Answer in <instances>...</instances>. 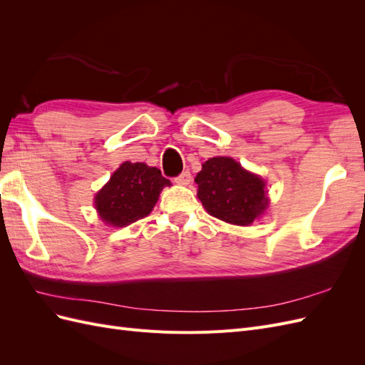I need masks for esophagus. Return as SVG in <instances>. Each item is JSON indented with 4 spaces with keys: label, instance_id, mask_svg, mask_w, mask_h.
Here are the masks:
<instances>
[{
    "label": "esophagus",
    "instance_id": "esophagus-1",
    "mask_svg": "<svg viewBox=\"0 0 365 365\" xmlns=\"http://www.w3.org/2000/svg\"><path fill=\"white\" fill-rule=\"evenodd\" d=\"M173 181L178 185H187V184H190V181H192V175H190L189 170H185V172H182V173L176 176Z\"/></svg>",
    "mask_w": 365,
    "mask_h": 365
}]
</instances>
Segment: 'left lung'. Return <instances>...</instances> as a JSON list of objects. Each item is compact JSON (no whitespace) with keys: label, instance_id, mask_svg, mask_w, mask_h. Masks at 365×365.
Wrapping results in <instances>:
<instances>
[{"label":"left lung","instance_id":"obj_1","mask_svg":"<svg viewBox=\"0 0 365 365\" xmlns=\"http://www.w3.org/2000/svg\"><path fill=\"white\" fill-rule=\"evenodd\" d=\"M195 181L207 212L225 222L250 225L268 207L264 182L233 158H210Z\"/></svg>","mask_w":365,"mask_h":365}]
</instances>
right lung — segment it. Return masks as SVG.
<instances>
[{
  "mask_svg": "<svg viewBox=\"0 0 365 365\" xmlns=\"http://www.w3.org/2000/svg\"><path fill=\"white\" fill-rule=\"evenodd\" d=\"M164 185H170V181L160 169L126 161L97 193L96 208L106 224L125 227L152 212Z\"/></svg>",
  "mask_w": 365,
  "mask_h": 365,
  "instance_id": "add662e5",
  "label": "right lung"
}]
</instances>
